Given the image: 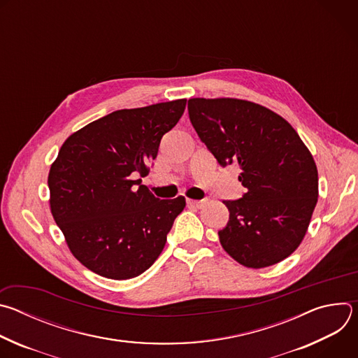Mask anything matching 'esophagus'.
<instances>
[{
    "mask_svg": "<svg viewBox=\"0 0 358 358\" xmlns=\"http://www.w3.org/2000/svg\"><path fill=\"white\" fill-rule=\"evenodd\" d=\"M207 202V199H187V203L191 207H195V208H201L203 207V203Z\"/></svg>",
    "mask_w": 358,
    "mask_h": 358,
    "instance_id": "1",
    "label": "esophagus"
}]
</instances>
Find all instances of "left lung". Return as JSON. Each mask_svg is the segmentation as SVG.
I'll list each match as a JSON object with an SVG mask.
<instances>
[{
  "label": "left lung",
  "instance_id": "obj_1",
  "mask_svg": "<svg viewBox=\"0 0 358 358\" xmlns=\"http://www.w3.org/2000/svg\"><path fill=\"white\" fill-rule=\"evenodd\" d=\"M199 140L221 167L238 164L245 187L220 242L248 268L275 265L300 245L319 196L316 163L296 130L272 110L239 99L188 100Z\"/></svg>",
  "mask_w": 358,
  "mask_h": 358
}]
</instances>
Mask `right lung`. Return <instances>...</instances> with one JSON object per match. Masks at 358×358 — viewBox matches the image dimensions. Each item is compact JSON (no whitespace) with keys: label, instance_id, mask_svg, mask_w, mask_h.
Wrapping results in <instances>:
<instances>
[{"label":"right lung","instance_id":"right-lung-1","mask_svg":"<svg viewBox=\"0 0 358 358\" xmlns=\"http://www.w3.org/2000/svg\"><path fill=\"white\" fill-rule=\"evenodd\" d=\"M185 99L123 109L73 133L50 166V211L73 257L115 280L145 272L166 245L185 198L160 199L141 180Z\"/></svg>","mask_w":358,"mask_h":358}]
</instances>
